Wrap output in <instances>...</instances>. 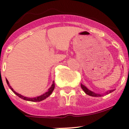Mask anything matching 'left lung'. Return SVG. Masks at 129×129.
<instances>
[{"label":"left lung","instance_id":"left-lung-1","mask_svg":"<svg viewBox=\"0 0 129 129\" xmlns=\"http://www.w3.org/2000/svg\"><path fill=\"white\" fill-rule=\"evenodd\" d=\"M81 87H82V89H83V91L85 92V94H87L89 95V96H93V97H99V96L100 97V96H104V94H97V93H95V92H92V91H91V90H89V89H87L86 87L84 85L82 84V83H81ZM114 90H115V89H112V90H108V91H107V92H105V94H108L111 93V92H113Z\"/></svg>","mask_w":129,"mask_h":129}]
</instances>
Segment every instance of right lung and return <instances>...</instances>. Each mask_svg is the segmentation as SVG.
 <instances>
[{
  "instance_id": "obj_1",
  "label": "right lung",
  "mask_w": 129,
  "mask_h": 129,
  "mask_svg": "<svg viewBox=\"0 0 129 129\" xmlns=\"http://www.w3.org/2000/svg\"><path fill=\"white\" fill-rule=\"evenodd\" d=\"M6 82H7V84H8V85L9 86V87L11 89V90H12L14 93L16 95H17L18 97H20V98H22V99L24 100H26V101H29V102H40V101L44 100H45L46 98H47V97H49V96L51 94V93L53 92V90H54V81H53V83H52V85H51V86L49 87V89H48V90H47V92H45L44 94H43L40 95V96H37V97H33V98H28V97L22 96V95L20 94L17 93V92H15V91L13 90V88L10 86V83H9V82H8V80H7L6 78Z\"/></svg>"
}]
</instances>
